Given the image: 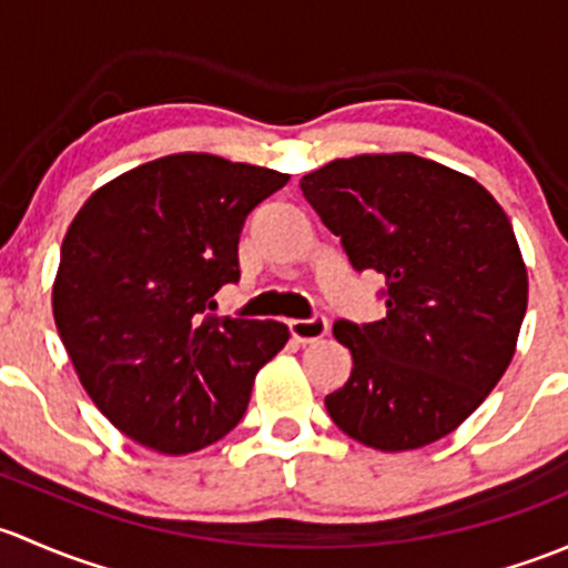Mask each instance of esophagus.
<instances>
[{
    "label": "esophagus",
    "mask_w": 568,
    "mask_h": 568,
    "mask_svg": "<svg viewBox=\"0 0 568 568\" xmlns=\"http://www.w3.org/2000/svg\"><path fill=\"white\" fill-rule=\"evenodd\" d=\"M290 333L303 344L320 342L327 333V320L325 317H312V320H290Z\"/></svg>",
    "instance_id": "obj_1"
}]
</instances>
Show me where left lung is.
<instances>
[{
  "label": "left lung",
  "instance_id": "obj_1",
  "mask_svg": "<svg viewBox=\"0 0 568 568\" xmlns=\"http://www.w3.org/2000/svg\"><path fill=\"white\" fill-rule=\"evenodd\" d=\"M301 191L349 265L385 282L383 320L333 325L353 372L325 396L327 415L379 452L440 440L517 347L528 273L511 221L476 180L410 153L331 161Z\"/></svg>",
  "mask_w": 568,
  "mask_h": 568
}]
</instances>
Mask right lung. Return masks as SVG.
Listing matches in <instances>:
<instances>
[{"label":"right lung","instance_id":"obj_1","mask_svg":"<svg viewBox=\"0 0 568 568\" xmlns=\"http://www.w3.org/2000/svg\"><path fill=\"white\" fill-rule=\"evenodd\" d=\"M290 174L207 153L158 158L98 189L62 241L54 320L81 385L122 435L191 454L237 426L276 320H219L251 210Z\"/></svg>","mask_w":568,"mask_h":568}]
</instances>
